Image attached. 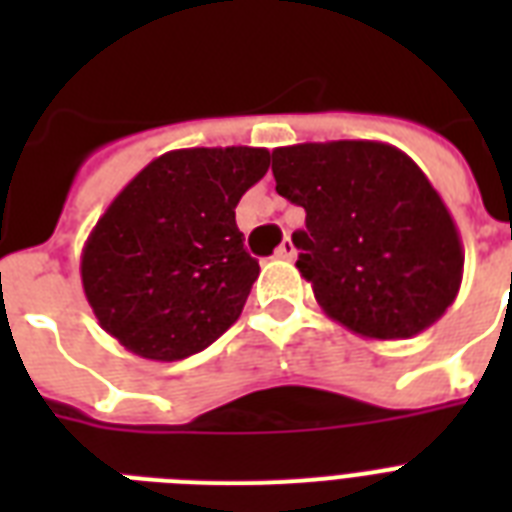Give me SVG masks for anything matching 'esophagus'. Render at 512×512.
<instances>
[{
    "instance_id": "esophagus-1",
    "label": "esophagus",
    "mask_w": 512,
    "mask_h": 512,
    "mask_svg": "<svg viewBox=\"0 0 512 512\" xmlns=\"http://www.w3.org/2000/svg\"><path fill=\"white\" fill-rule=\"evenodd\" d=\"M295 255H297V249L295 244H292V239H284L279 244V249H276V257H279V260H295Z\"/></svg>"
}]
</instances>
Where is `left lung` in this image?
<instances>
[{
	"label": "left lung",
	"instance_id": "left-lung-1",
	"mask_svg": "<svg viewBox=\"0 0 512 512\" xmlns=\"http://www.w3.org/2000/svg\"><path fill=\"white\" fill-rule=\"evenodd\" d=\"M276 191L305 209L297 268L353 335L406 340L433 327L462 284L460 231L425 172L380 140L273 148Z\"/></svg>",
	"mask_w": 512,
	"mask_h": 512
}]
</instances>
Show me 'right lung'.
<instances>
[{
    "mask_svg": "<svg viewBox=\"0 0 512 512\" xmlns=\"http://www.w3.org/2000/svg\"><path fill=\"white\" fill-rule=\"evenodd\" d=\"M265 148L167 151L124 185L82 249L95 319L148 361H180L233 327L260 265L236 204L268 172Z\"/></svg>",
    "mask_w": 512,
    "mask_h": 512,
    "instance_id": "add662e5",
    "label": "right lung"
}]
</instances>
